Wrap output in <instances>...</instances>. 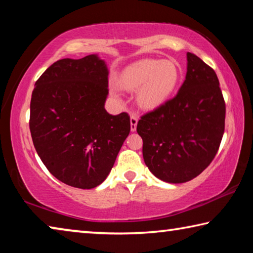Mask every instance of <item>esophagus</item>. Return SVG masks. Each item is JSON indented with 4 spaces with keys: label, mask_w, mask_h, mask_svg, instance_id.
Instances as JSON below:
<instances>
[{
    "label": "esophagus",
    "mask_w": 253,
    "mask_h": 253,
    "mask_svg": "<svg viewBox=\"0 0 253 253\" xmlns=\"http://www.w3.org/2000/svg\"><path fill=\"white\" fill-rule=\"evenodd\" d=\"M137 123H138V118H137L136 115H134V114L130 115V129H131V131L136 130Z\"/></svg>",
    "instance_id": "obj_1"
}]
</instances>
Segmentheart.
I'll use <instances>...</instances> for the list:
<instances>
[{
    "label": "heart",
    "mask_w": 253,
    "mask_h": 253,
    "mask_svg": "<svg viewBox=\"0 0 253 253\" xmlns=\"http://www.w3.org/2000/svg\"><path fill=\"white\" fill-rule=\"evenodd\" d=\"M179 67L170 60L144 59L127 66L116 79L119 88L139 89L138 99L143 108L153 109L169 99L179 80Z\"/></svg>",
    "instance_id": "1"
}]
</instances>
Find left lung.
I'll return each instance as SVG.
<instances>
[{"mask_svg": "<svg viewBox=\"0 0 253 253\" xmlns=\"http://www.w3.org/2000/svg\"><path fill=\"white\" fill-rule=\"evenodd\" d=\"M225 126V101L211 67L187 52L185 80L176 96L137 123L145 164L157 178L185 183L211 164Z\"/></svg>", "mask_w": 253, "mask_h": 253, "instance_id": "8db88e82", "label": "left lung"}]
</instances>
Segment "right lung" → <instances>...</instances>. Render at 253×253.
Returning a JSON list of instances; mask_svg holds the SVG:
<instances>
[{
	"instance_id": "add662e5",
	"label": "right lung",
	"mask_w": 253,
	"mask_h": 253,
	"mask_svg": "<svg viewBox=\"0 0 253 253\" xmlns=\"http://www.w3.org/2000/svg\"><path fill=\"white\" fill-rule=\"evenodd\" d=\"M108 91V70L96 54L58 60L37 80L32 142L49 172L67 185L89 190L104 182L129 134V115L106 111Z\"/></svg>"
}]
</instances>
